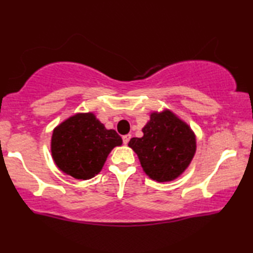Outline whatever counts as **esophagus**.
Returning a JSON list of instances; mask_svg holds the SVG:
<instances>
[{"instance_id": "esophagus-1", "label": "esophagus", "mask_w": 253, "mask_h": 253, "mask_svg": "<svg viewBox=\"0 0 253 253\" xmlns=\"http://www.w3.org/2000/svg\"><path fill=\"white\" fill-rule=\"evenodd\" d=\"M130 137H131V135H130V134L124 135V136H123V141H124V143H125V144H127V143H128V142H129V140H130Z\"/></svg>"}]
</instances>
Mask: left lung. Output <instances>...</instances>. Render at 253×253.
Wrapping results in <instances>:
<instances>
[{"instance_id":"1","label":"left lung","mask_w":253,"mask_h":253,"mask_svg":"<svg viewBox=\"0 0 253 253\" xmlns=\"http://www.w3.org/2000/svg\"><path fill=\"white\" fill-rule=\"evenodd\" d=\"M143 136L130 138L128 145L140 159L145 174L158 182L179 177L193 161L196 136L191 128L169 110L152 112Z\"/></svg>"}]
</instances>
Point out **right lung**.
Listing matches in <instances>:
<instances>
[{
  "label": "right lung",
  "instance_id": "right-lung-1",
  "mask_svg": "<svg viewBox=\"0 0 253 253\" xmlns=\"http://www.w3.org/2000/svg\"><path fill=\"white\" fill-rule=\"evenodd\" d=\"M122 144L118 133L106 129L94 113H77L52 131L51 156L62 172L88 180L101 172L112 149Z\"/></svg>",
  "mask_w": 253,
  "mask_h": 253
}]
</instances>
